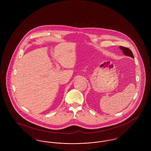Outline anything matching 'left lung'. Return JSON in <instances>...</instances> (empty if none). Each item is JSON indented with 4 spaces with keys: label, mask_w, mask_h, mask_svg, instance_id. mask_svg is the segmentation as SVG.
<instances>
[{
    "label": "left lung",
    "mask_w": 151,
    "mask_h": 151,
    "mask_svg": "<svg viewBox=\"0 0 151 151\" xmlns=\"http://www.w3.org/2000/svg\"><path fill=\"white\" fill-rule=\"evenodd\" d=\"M119 48L123 51L124 54H125L127 56H129V57H132V58H134V55H133V54H132V52L129 49V48H127V47H123V46H119Z\"/></svg>",
    "instance_id": "left-lung-1"
}]
</instances>
